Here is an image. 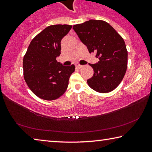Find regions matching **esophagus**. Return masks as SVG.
<instances>
[{
    "mask_svg": "<svg viewBox=\"0 0 152 152\" xmlns=\"http://www.w3.org/2000/svg\"><path fill=\"white\" fill-rule=\"evenodd\" d=\"M76 67L77 68H82V65H80V64H76Z\"/></svg>",
    "mask_w": 152,
    "mask_h": 152,
    "instance_id": "34e87169",
    "label": "esophagus"
}]
</instances>
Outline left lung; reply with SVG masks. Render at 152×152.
<instances>
[{
	"label": "left lung",
	"instance_id": "obj_1",
	"mask_svg": "<svg viewBox=\"0 0 152 152\" xmlns=\"http://www.w3.org/2000/svg\"><path fill=\"white\" fill-rule=\"evenodd\" d=\"M73 29L89 53H96L97 63L90 64L94 70L87 83L92 89L105 93L119 86L127 67V50L124 40L114 28L101 20H89L74 25Z\"/></svg>",
	"mask_w": 152,
	"mask_h": 152
}]
</instances>
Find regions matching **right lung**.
I'll return each instance as SVG.
<instances>
[{
	"instance_id": "1",
	"label": "right lung",
	"mask_w": 152,
	"mask_h": 152,
	"mask_svg": "<svg viewBox=\"0 0 152 152\" xmlns=\"http://www.w3.org/2000/svg\"><path fill=\"white\" fill-rule=\"evenodd\" d=\"M55 25L45 28L33 38L23 58L24 78L36 96L53 101L66 92L75 66H64L56 58L61 53V41L72 28Z\"/></svg>"
}]
</instances>
